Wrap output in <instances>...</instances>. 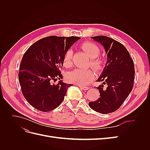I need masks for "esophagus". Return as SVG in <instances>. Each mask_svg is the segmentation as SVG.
<instances>
[{
	"label": "esophagus",
	"instance_id": "obj_1",
	"mask_svg": "<svg viewBox=\"0 0 150 150\" xmlns=\"http://www.w3.org/2000/svg\"><path fill=\"white\" fill-rule=\"evenodd\" d=\"M79 87L80 88V89H83V90H88L89 88L88 87H86V86H79Z\"/></svg>",
	"mask_w": 150,
	"mask_h": 150
}]
</instances>
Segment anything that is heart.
<instances>
[{"label": "heart", "mask_w": 150, "mask_h": 150, "mask_svg": "<svg viewBox=\"0 0 150 150\" xmlns=\"http://www.w3.org/2000/svg\"><path fill=\"white\" fill-rule=\"evenodd\" d=\"M81 48L88 54L91 57L90 64L97 71H101L105 64V61L102 57L99 56L101 52L99 47L93 42H86L81 45ZM72 50L67 49L63 58V66L66 68L71 67L72 64ZM95 73L92 69H76L69 72L66 75V79L68 82L74 83L79 86L89 84L94 79Z\"/></svg>", "instance_id": "obj_1"}]
</instances>
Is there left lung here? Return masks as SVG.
<instances>
[{"mask_svg":"<svg viewBox=\"0 0 150 150\" xmlns=\"http://www.w3.org/2000/svg\"><path fill=\"white\" fill-rule=\"evenodd\" d=\"M101 43L107 54V62L97 80L102 82L98 89L99 97L96 101L89 102L93 110L101 114L112 112L120 108L133 88L134 66L133 59L126 48L117 40L104 35L91 37ZM107 88H103V84Z\"/></svg>","mask_w":150,"mask_h":150,"instance_id":"obj_1","label":"left lung"}]
</instances>
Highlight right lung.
Segmentation results:
<instances>
[{
    "mask_svg": "<svg viewBox=\"0 0 150 150\" xmlns=\"http://www.w3.org/2000/svg\"><path fill=\"white\" fill-rule=\"evenodd\" d=\"M80 38L49 36L34 43L21 60L19 80L22 93L36 110L47 112L60 105L71 84L62 80L52 85L53 80L62 78L60 68L67 49Z\"/></svg>",
    "mask_w": 150,
    "mask_h": 150,
    "instance_id": "obj_1",
    "label": "right lung"
}]
</instances>
